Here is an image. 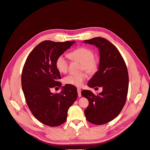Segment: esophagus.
Wrapping results in <instances>:
<instances>
[{
    "mask_svg": "<svg viewBox=\"0 0 150 150\" xmlns=\"http://www.w3.org/2000/svg\"><path fill=\"white\" fill-rule=\"evenodd\" d=\"M78 96L79 97H81V89L80 88H78Z\"/></svg>",
    "mask_w": 150,
    "mask_h": 150,
    "instance_id": "1",
    "label": "esophagus"
}]
</instances>
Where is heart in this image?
Returning a JSON list of instances; mask_svg holds the SVG:
<instances>
[{"instance_id": "obj_1", "label": "heart", "mask_w": 150, "mask_h": 150, "mask_svg": "<svg viewBox=\"0 0 150 150\" xmlns=\"http://www.w3.org/2000/svg\"><path fill=\"white\" fill-rule=\"evenodd\" d=\"M69 57L72 60L78 61L82 64V70H85L89 74H94L98 69L97 62L94 59L93 52L88 48L79 47L69 53ZM56 67L60 73H66L68 69L67 59L63 55L59 56L56 60ZM85 73L79 74H69L65 77L64 82L66 84L79 87L86 79Z\"/></svg>"}]
</instances>
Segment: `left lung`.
I'll return each mask as SVG.
<instances>
[{"label": "left lung", "instance_id": "obj_1", "mask_svg": "<svg viewBox=\"0 0 150 150\" xmlns=\"http://www.w3.org/2000/svg\"><path fill=\"white\" fill-rule=\"evenodd\" d=\"M83 42L98 47L100 56L98 71L88 85L91 88H103L96 96L89 90L82 91V96L89 101L84 114L91 123L104 125L118 116L125 106L129 84L128 69L118 50L107 39L94 38Z\"/></svg>", "mask_w": 150, "mask_h": 150}]
</instances>
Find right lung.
<instances>
[{"label":"right lung","mask_w":150,"mask_h":150,"mask_svg":"<svg viewBox=\"0 0 150 150\" xmlns=\"http://www.w3.org/2000/svg\"><path fill=\"white\" fill-rule=\"evenodd\" d=\"M75 42L44 40L31 51L22 69V88L27 104L35 118L49 126L64 123L68 110L78 98L77 89L72 85L62 86L59 94L51 92L52 88L61 86L56 59Z\"/></svg>","instance_id":"add662e5"}]
</instances>
